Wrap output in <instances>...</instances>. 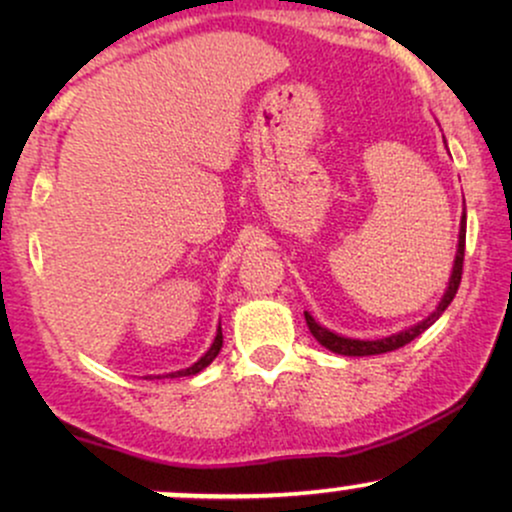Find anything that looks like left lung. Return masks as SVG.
Wrapping results in <instances>:
<instances>
[{"label": "left lung", "mask_w": 512, "mask_h": 512, "mask_svg": "<svg viewBox=\"0 0 512 512\" xmlns=\"http://www.w3.org/2000/svg\"><path fill=\"white\" fill-rule=\"evenodd\" d=\"M464 238H467V221H464L462 216V223H460V243H457V255H455V267H452V276H450V284H448V291H445L443 301L438 303V308L433 310L431 315L426 317L424 322H419V325L409 327V330L399 332V334H392V337H385V339H375V342H363V339H346V337H339V334H334L330 330H325V327H320L317 322L305 313V322H308V330L313 332V337L320 342L325 349L334 351V354H342V356H375V354H387V351H395L399 346L414 342L416 337H419L421 332H426L428 327L433 325V322L438 320L440 315L445 313V308L452 303V298H455L457 289H460V281H462V264H464Z\"/></svg>", "instance_id": "1"}]
</instances>
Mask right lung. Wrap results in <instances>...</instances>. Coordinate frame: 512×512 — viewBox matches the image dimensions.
Wrapping results in <instances>:
<instances>
[{
    "label": "right lung",
    "mask_w": 512,
    "mask_h": 512,
    "mask_svg": "<svg viewBox=\"0 0 512 512\" xmlns=\"http://www.w3.org/2000/svg\"><path fill=\"white\" fill-rule=\"evenodd\" d=\"M221 346H223V334H221V327H219V332H216L214 344L209 346L207 354H204L202 358H199V361L195 363V366H190V368H185V370H178V373H170V378H180V375H195V373H199V370H204V368L209 366L211 361H214L216 356H219Z\"/></svg>",
    "instance_id": "right-lung-1"
}]
</instances>
